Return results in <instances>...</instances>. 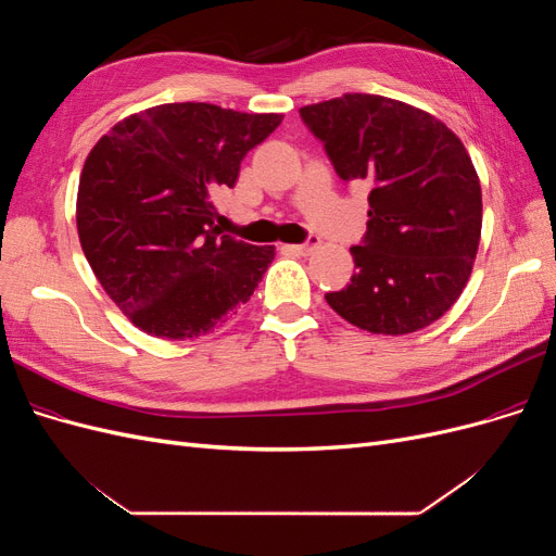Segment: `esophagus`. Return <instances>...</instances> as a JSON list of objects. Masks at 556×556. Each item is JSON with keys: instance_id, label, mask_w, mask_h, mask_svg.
<instances>
[{"instance_id": "1", "label": "esophagus", "mask_w": 556, "mask_h": 556, "mask_svg": "<svg viewBox=\"0 0 556 556\" xmlns=\"http://www.w3.org/2000/svg\"><path fill=\"white\" fill-rule=\"evenodd\" d=\"M319 245V239L317 237H311L306 243H296V245H285L290 252H299V255H308V252H313L315 248Z\"/></svg>"}]
</instances>
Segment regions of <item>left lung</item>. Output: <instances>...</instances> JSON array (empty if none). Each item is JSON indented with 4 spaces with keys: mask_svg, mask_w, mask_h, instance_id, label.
<instances>
[{
    "mask_svg": "<svg viewBox=\"0 0 556 556\" xmlns=\"http://www.w3.org/2000/svg\"><path fill=\"white\" fill-rule=\"evenodd\" d=\"M336 174L366 180L368 223L350 248L357 274L327 304L371 333H413L464 292L480 243L482 192L457 134L380 94H343L299 111Z\"/></svg>",
    "mask_w": 556,
    "mask_h": 556,
    "instance_id": "left-lung-1",
    "label": "left lung"
}]
</instances>
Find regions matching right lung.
I'll return each mask as SVG.
<instances>
[{"mask_svg": "<svg viewBox=\"0 0 556 556\" xmlns=\"http://www.w3.org/2000/svg\"><path fill=\"white\" fill-rule=\"evenodd\" d=\"M282 121L215 104L134 113L83 164L76 225L83 252L113 304L166 341L197 339L237 313L271 264L215 227L213 197L233 188L248 150Z\"/></svg>", "mask_w": 556, "mask_h": 556, "instance_id": "obj_1", "label": "right lung"}]
</instances>
